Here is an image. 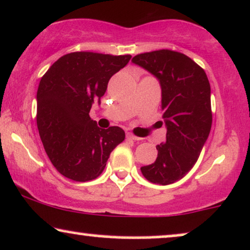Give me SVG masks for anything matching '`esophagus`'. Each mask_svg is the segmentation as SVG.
Segmentation results:
<instances>
[{"mask_svg": "<svg viewBox=\"0 0 250 250\" xmlns=\"http://www.w3.org/2000/svg\"><path fill=\"white\" fill-rule=\"evenodd\" d=\"M127 138H129V140H133V141H140V140H141L140 137L135 136V135L131 134V133H128V134H127Z\"/></svg>", "mask_w": 250, "mask_h": 250, "instance_id": "obj_1", "label": "esophagus"}]
</instances>
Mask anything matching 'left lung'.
<instances>
[{"mask_svg":"<svg viewBox=\"0 0 250 250\" xmlns=\"http://www.w3.org/2000/svg\"><path fill=\"white\" fill-rule=\"evenodd\" d=\"M133 62L161 83V108L167 125V141L156 146L157 158L141 171L154 184H172L193 167L211 131L209 81L197 62L177 51L140 53Z\"/></svg>","mask_w":250,"mask_h":250,"instance_id":"obj_1","label":"left lung"}]
</instances>
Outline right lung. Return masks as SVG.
<instances>
[{
	"mask_svg": "<svg viewBox=\"0 0 250 250\" xmlns=\"http://www.w3.org/2000/svg\"><path fill=\"white\" fill-rule=\"evenodd\" d=\"M130 55L71 52L42 77L37 91V127L44 149L59 173L88 182L102 173L110 152L125 138L120 127L101 129L89 116L108 81Z\"/></svg>",
	"mask_w": 250,
	"mask_h": 250,
	"instance_id": "right-lung-1",
	"label": "right lung"
}]
</instances>
